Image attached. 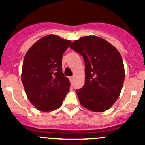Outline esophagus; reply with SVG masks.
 <instances>
[{
  "instance_id": "esophagus-1",
  "label": "esophagus",
  "mask_w": 145,
  "mask_h": 145,
  "mask_svg": "<svg viewBox=\"0 0 145 145\" xmlns=\"http://www.w3.org/2000/svg\"><path fill=\"white\" fill-rule=\"evenodd\" d=\"M74 76H71V77L69 78V80H70V82H71V83L73 82V81H74Z\"/></svg>"
}]
</instances>
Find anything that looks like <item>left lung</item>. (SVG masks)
Segmentation results:
<instances>
[{"mask_svg": "<svg viewBox=\"0 0 145 145\" xmlns=\"http://www.w3.org/2000/svg\"><path fill=\"white\" fill-rule=\"evenodd\" d=\"M70 48L85 61V85L76 90L80 104L95 112L107 110L119 97L125 80L121 55L110 43L95 36H84Z\"/></svg>", "mask_w": 145, "mask_h": 145, "instance_id": "obj_1", "label": "left lung"}]
</instances>
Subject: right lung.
<instances>
[{"label":"right lung","mask_w":145,"mask_h":145,"mask_svg":"<svg viewBox=\"0 0 145 145\" xmlns=\"http://www.w3.org/2000/svg\"><path fill=\"white\" fill-rule=\"evenodd\" d=\"M71 41L48 35L36 41L24 57L22 82L29 101L42 112L61 106L70 82L62 71V57Z\"/></svg>","instance_id":"right-lung-1"}]
</instances>
